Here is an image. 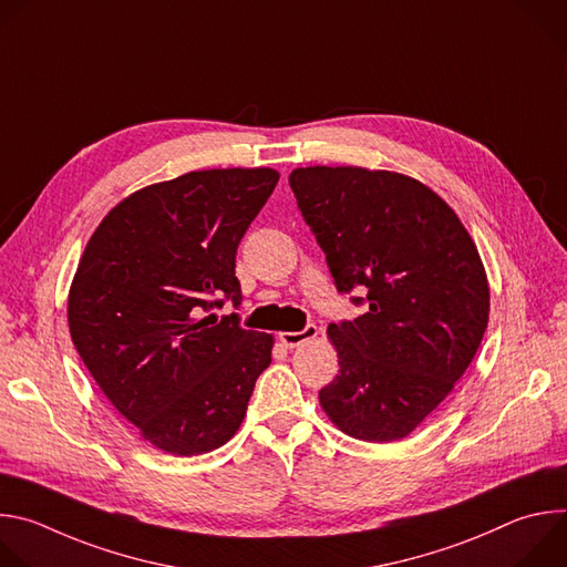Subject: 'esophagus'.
Wrapping results in <instances>:
<instances>
[{"mask_svg":"<svg viewBox=\"0 0 567 567\" xmlns=\"http://www.w3.org/2000/svg\"><path fill=\"white\" fill-rule=\"evenodd\" d=\"M316 334H318V328L313 326V322H307V326H305L300 332H280L278 339H280L282 346H287V348H298V346H302V343L316 339Z\"/></svg>","mask_w":567,"mask_h":567,"instance_id":"34e87169","label":"esophagus"}]
</instances>
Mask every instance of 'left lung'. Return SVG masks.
Segmentation results:
<instances>
[{"instance_id":"obj_1","label":"left lung","mask_w":567,"mask_h":567,"mask_svg":"<svg viewBox=\"0 0 567 567\" xmlns=\"http://www.w3.org/2000/svg\"><path fill=\"white\" fill-rule=\"evenodd\" d=\"M289 186L337 291H368L350 298L363 316L328 328L341 370L320 406L350 437H406L487 330L489 285L473 239L444 199L396 173L313 166Z\"/></svg>"}]
</instances>
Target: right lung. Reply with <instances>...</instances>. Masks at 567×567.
I'll list each match as a JSON object with an SVG mask.
<instances>
[{"mask_svg":"<svg viewBox=\"0 0 567 567\" xmlns=\"http://www.w3.org/2000/svg\"><path fill=\"white\" fill-rule=\"evenodd\" d=\"M271 168L199 171L147 186L101 221L69 291V332L87 370L156 449L226 444L271 363V334L245 330L235 254L271 197Z\"/></svg>","mask_w":567,"mask_h":567,"instance_id":"obj_1","label":"right lung"}]
</instances>
